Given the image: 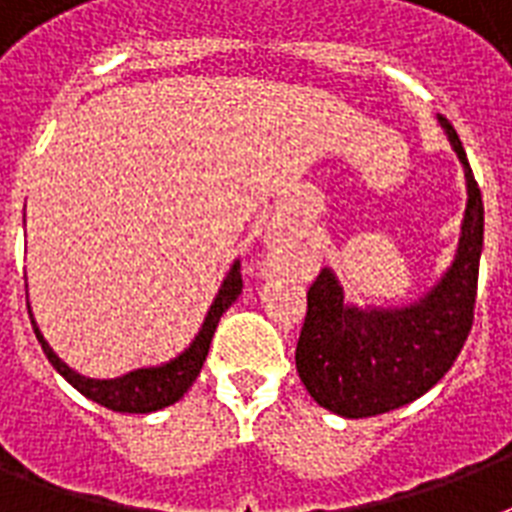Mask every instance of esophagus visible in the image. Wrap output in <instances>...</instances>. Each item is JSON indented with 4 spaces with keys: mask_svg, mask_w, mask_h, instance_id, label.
<instances>
[{
    "mask_svg": "<svg viewBox=\"0 0 512 512\" xmlns=\"http://www.w3.org/2000/svg\"><path fill=\"white\" fill-rule=\"evenodd\" d=\"M273 249H276V252H279V249H281V247H279V244H273Z\"/></svg>",
    "mask_w": 512,
    "mask_h": 512,
    "instance_id": "34e87169",
    "label": "esophagus"
}]
</instances>
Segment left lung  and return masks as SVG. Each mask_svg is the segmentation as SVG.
Returning a JSON list of instances; mask_svg holds the SVG:
<instances>
[{"mask_svg":"<svg viewBox=\"0 0 512 512\" xmlns=\"http://www.w3.org/2000/svg\"><path fill=\"white\" fill-rule=\"evenodd\" d=\"M465 170L468 204L452 265L414 303L358 308L324 268L308 289L295 361L313 401L340 417H374L428 393L460 356L473 327L484 201L457 132L436 116Z\"/></svg>","mask_w":512,"mask_h":512,"instance_id":"obj_1","label":"left lung"}]
</instances>
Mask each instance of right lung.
<instances>
[{
  "mask_svg": "<svg viewBox=\"0 0 512 512\" xmlns=\"http://www.w3.org/2000/svg\"><path fill=\"white\" fill-rule=\"evenodd\" d=\"M239 295L241 265L239 260H233L231 271L225 273L223 284L217 289L215 300H212L207 316H204V324H201L199 335L193 337L191 345H188L183 353H177L175 358H170V361H164V364L159 366H140V369H132V372L122 374V377H111V380L84 377V374H79L76 369H71V366L50 348V342L44 340L42 332H39V327H36L34 321V313H31V303H28V313H31V324H34L36 340L42 345L44 356L50 358V364L58 369V374H63L66 382H71L82 396H87L90 401H95V404L106 406V409H114V412L148 414L159 412L164 406L180 401L185 390L191 388L193 380L199 377L201 366L207 361L209 342L215 337L217 321H220V316L236 303V297Z\"/></svg>",
  "mask_w": 512,
  "mask_h": 512,
  "instance_id": "right-lung-1",
  "label": "right lung"
}]
</instances>
